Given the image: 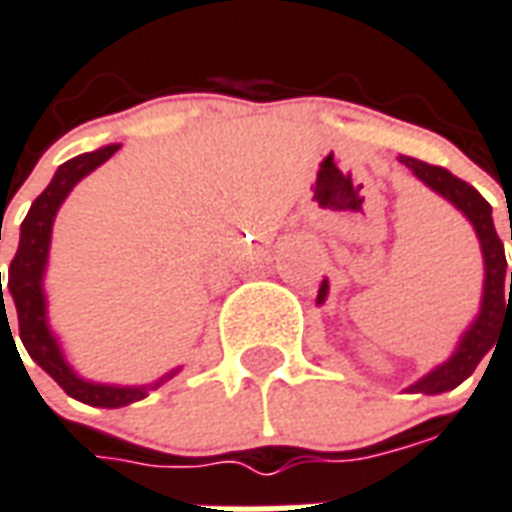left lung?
Here are the masks:
<instances>
[{
	"label": "left lung",
	"mask_w": 512,
	"mask_h": 512,
	"mask_svg": "<svg viewBox=\"0 0 512 512\" xmlns=\"http://www.w3.org/2000/svg\"><path fill=\"white\" fill-rule=\"evenodd\" d=\"M399 162L407 165L426 187L434 189L448 203H453L472 222V227H475V233L480 238L483 266H486L480 312L467 331H464L456 352L450 355L448 361L439 363L437 369H431L426 377H420L415 385L407 388V391L434 396V393L453 391L456 385L467 380L469 374L478 369L483 355L491 352L499 331L505 325H512V271H507L505 244L499 241L497 230H494L491 206H488V200L480 195L478 189L467 184V181L456 179L450 170L439 168V165H429V162H420L415 157H404V154L399 157ZM325 298H328V282L323 279L320 293H317V304H323Z\"/></svg>",
	"instance_id": "left-lung-1"
}]
</instances>
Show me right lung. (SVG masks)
I'll return each mask as SVG.
<instances>
[{
	"mask_svg": "<svg viewBox=\"0 0 512 512\" xmlns=\"http://www.w3.org/2000/svg\"><path fill=\"white\" fill-rule=\"evenodd\" d=\"M119 143L102 146L97 151H86L78 154L73 160L59 165L54 173L51 184L43 189V195L34 200L29 214L21 222V241H18V252H15L13 263H10V276H7V290L13 295L15 314H18V333L24 342L26 352L32 355V361L51 374L62 391L73 399L92 404V407H127L132 401H140L149 396V391L160 388L162 382L170 380L179 369L165 374L162 380L154 385H105V382L83 380L73 372V366L64 361V352L56 342V336L48 328V304H45L43 276L48 266V249H51V227H54L56 211L64 203V198L73 192V187L83 176H89L94 168H100L102 162L111 160L119 151ZM0 320L7 323V301L2 295V279H0ZM10 331V323H7ZM13 336V331H10ZM15 344V339H13ZM18 350V347H15Z\"/></svg>",
	"mask_w": 512,
	"mask_h": 512,
	"instance_id": "add662e5",
	"label": "right lung"
}]
</instances>
